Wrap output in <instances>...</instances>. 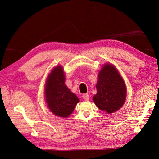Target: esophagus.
Wrapping results in <instances>:
<instances>
[{"instance_id": "1", "label": "esophagus", "mask_w": 159, "mask_h": 159, "mask_svg": "<svg viewBox=\"0 0 159 159\" xmlns=\"http://www.w3.org/2000/svg\"><path fill=\"white\" fill-rule=\"evenodd\" d=\"M83 98L84 100H86V101L89 100V95L88 94H84L83 95Z\"/></svg>"}]
</instances>
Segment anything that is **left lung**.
<instances>
[{"mask_svg": "<svg viewBox=\"0 0 159 159\" xmlns=\"http://www.w3.org/2000/svg\"><path fill=\"white\" fill-rule=\"evenodd\" d=\"M97 94L93 97L96 106L107 114L120 110L126 98L124 80L113 65L105 64L98 75Z\"/></svg>", "mask_w": 159, "mask_h": 159, "instance_id": "1", "label": "left lung"}]
</instances>
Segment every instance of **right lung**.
<instances>
[{
    "label": "right lung",
    "mask_w": 159,
    "mask_h": 159,
    "mask_svg": "<svg viewBox=\"0 0 159 159\" xmlns=\"http://www.w3.org/2000/svg\"><path fill=\"white\" fill-rule=\"evenodd\" d=\"M63 67L59 65L49 74L45 86L46 103L52 113L61 117H68L73 111L79 99L65 84Z\"/></svg>",
    "instance_id": "obj_1"
}]
</instances>
